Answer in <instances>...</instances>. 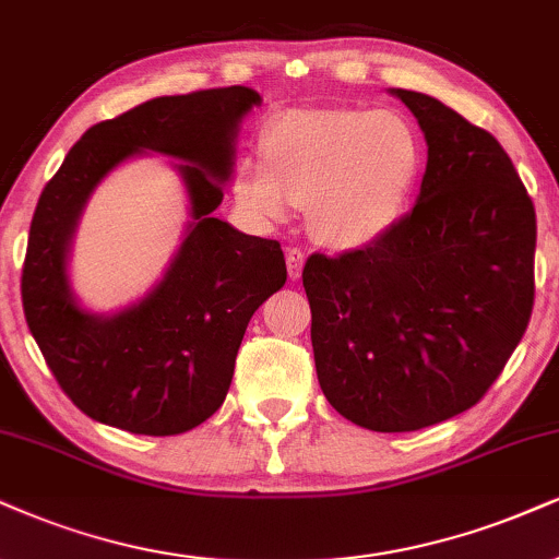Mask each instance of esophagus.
I'll return each mask as SVG.
<instances>
[{"instance_id":"34e87169","label":"esophagus","mask_w":559,"mask_h":559,"mask_svg":"<svg viewBox=\"0 0 559 559\" xmlns=\"http://www.w3.org/2000/svg\"><path fill=\"white\" fill-rule=\"evenodd\" d=\"M302 264H306V253L300 248H287V274H290V280L300 277Z\"/></svg>"}]
</instances>
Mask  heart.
<instances>
[{
  "label": "heart",
  "mask_w": 559,
  "mask_h": 559,
  "mask_svg": "<svg viewBox=\"0 0 559 559\" xmlns=\"http://www.w3.org/2000/svg\"><path fill=\"white\" fill-rule=\"evenodd\" d=\"M264 153L238 163V202L266 223L311 204L313 233L342 251L394 227L425 160L415 127L376 108H290L266 127Z\"/></svg>",
  "instance_id": "obj_1"
}]
</instances>
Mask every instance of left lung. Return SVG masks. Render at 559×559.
<instances>
[{
	"instance_id": "1",
	"label": "left lung",
	"mask_w": 559,
	"mask_h": 559,
	"mask_svg": "<svg viewBox=\"0 0 559 559\" xmlns=\"http://www.w3.org/2000/svg\"><path fill=\"white\" fill-rule=\"evenodd\" d=\"M427 168L415 210L360 251L302 266L316 373L329 404L376 432L472 409L534 308L536 212L490 132L415 90Z\"/></svg>"
}]
</instances>
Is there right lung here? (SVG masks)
Returning <instances> with one entry per match:
<instances>
[{
	"label": "right lung",
	"instance_id": "1",
	"mask_svg": "<svg viewBox=\"0 0 559 559\" xmlns=\"http://www.w3.org/2000/svg\"><path fill=\"white\" fill-rule=\"evenodd\" d=\"M261 106L243 85L163 95L90 127L40 191L23 264V311L61 391L95 423L178 436L225 402L251 316L285 285L277 240L215 217L233 174L238 123ZM183 159L192 223L166 277L114 317L82 312L66 257L88 194L129 156Z\"/></svg>",
	"mask_w": 559,
	"mask_h": 559
}]
</instances>
